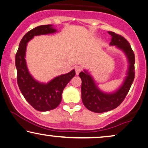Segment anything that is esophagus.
<instances>
[{"label":"esophagus","mask_w":148,"mask_h":148,"mask_svg":"<svg viewBox=\"0 0 148 148\" xmlns=\"http://www.w3.org/2000/svg\"><path fill=\"white\" fill-rule=\"evenodd\" d=\"M75 73H76V75H79V73L82 71V68L80 66H76L75 68Z\"/></svg>","instance_id":"obj_1"}]
</instances>
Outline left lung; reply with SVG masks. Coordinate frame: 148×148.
I'll use <instances>...</instances> for the list:
<instances>
[{
	"mask_svg": "<svg viewBox=\"0 0 148 148\" xmlns=\"http://www.w3.org/2000/svg\"><path fill=\"white\" fill-rule=\"evenodd\" d=\"M108 34L112 37L110 45L116 46L126 54L129 68L123 86L113 94H106L99 90L86 71L80 73L82 102L88 110L98 113L107 112L118 107L125 100L135 78V54L129 42L123 36L114 32H108Z\"/></svg>",
	"mask_w": 148,
	"mask_h": 148,
	"instance_id": "left-lung-1",
	"label": "left lung"
}]
</instances>
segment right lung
<instances>
[{"mask_svg": "<svg viewBox=\"0 0 148 148\" xmlns=\"http://www.w3.org/2000/svg\"><path fill=\"white\" fill-rule=\"evenodd\" d=\"M56 29L51 25L38 26L25 34L20 42L15 55L17 79L19 90L28 103L36 110L45 112L56 108L61 102L64 88L75 75L73 70L69 73L61 75L47 84L38 82L28 71L25 62L27 43L35 36L52 34Z\"/></svg>", "mask_w": 148, "mask_h": 148, "instance_id": "1", "label": "right lung"}]
</instances>
